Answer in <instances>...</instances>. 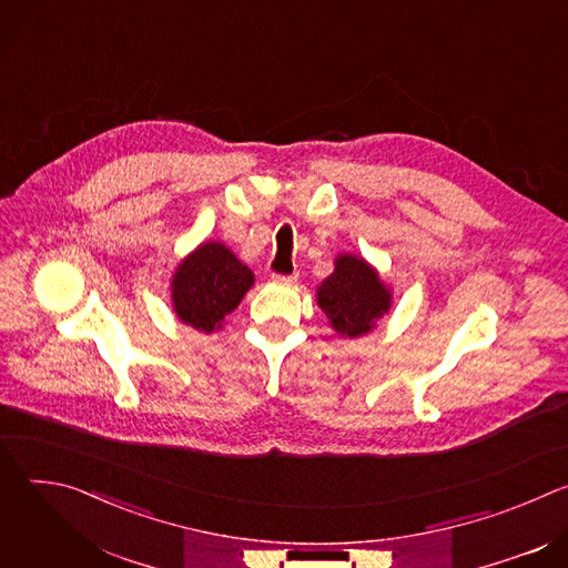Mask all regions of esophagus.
Returning a JSON list of instances; mask_svg holds the SVG:
<instances>
[{
    "mask_svg": "<svg viewBox=\"0 0 568 568\" xmlns=\"http://www.w3.org/2000/svg\"><path fill=\"white\" fill-rule=\"evenodd\" d=\"M296 272H290V274H274V278L278 281V283H294L296 281Z\"/></svg>",
    "mask_w": 568,
    "mask_h": 568,
    "instance_id": "1",
    "label": "esophagus"
}]
</instances>
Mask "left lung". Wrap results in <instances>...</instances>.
Instances as JSON below:
<instances>
[{"label": "left lung", "mask_w": 568, "mask_h": 568, "mask_svg": "<svg viewBox=\"0 0 568 568\" xmlns=\"http://www.w3.org/2000/svg\"><path fill=\"white\" fill-rule=\"evenodd\" d=\"M316 301L339 335L359 337L388 310L390 294L366 261L339 256L335 272L321 283Z\"/></svg>", "instance_id": "left-lung-1"}]
</instances>
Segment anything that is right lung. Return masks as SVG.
<instances>
[{
    "mask_svg": "<svg viewBox=\"0 0 568 568\" xmlns=\"http://www.w3.org/2000/svg\"><path fill=\"white\" fill-rule=\"evenodd\" d=\"M254 274L220 242H204L173 276V303L189 326L213 333L252 287Z\"/></svg>",
    "mask_w": 568,
    "mask_h": 568,
    "instance_id": "1",
    "label": "right lung"
}]
</instances>
